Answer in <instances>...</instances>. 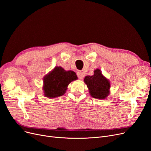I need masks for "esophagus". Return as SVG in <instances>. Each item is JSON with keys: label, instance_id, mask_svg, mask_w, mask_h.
Masks as SVG:
<instances>
[{"label": "esophagus", "instance_id": "34e87169", "mask_svg": "<svg viewBox=\"0 0 151 151\" xmlns=\"http://www.w3.org/2000/svg\"><path fill=\"white\" fill-rule=\"evenodd\" d=\"M77 75H78V77L79 78V79H80V80H82L83 78H84V74H83V73H82V72L80 71H78Z\"/></svg>", "mask_w": 151, "mask_h": 151}]
</instances>
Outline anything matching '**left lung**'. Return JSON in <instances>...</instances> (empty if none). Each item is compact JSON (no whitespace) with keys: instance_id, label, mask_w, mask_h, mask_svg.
<instances>
[{"instance_id":"1","label":"left lung","mask_w":151,"mask_h":151,"mask_svg":"<svg viewBox=\"0 0 151 151\" xmlns=\"http://www.w3.org/2000/svg\"><path fill=\"white\" fill-rule=\"evenodd\" d=\"M84 81L89 89L90 95L97 99H105L110 94V83L100 69L94 71V75L85 76Z\"/></svg>"}]
</instances>
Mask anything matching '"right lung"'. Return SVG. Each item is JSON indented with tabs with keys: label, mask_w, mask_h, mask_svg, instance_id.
Returning <instances> with one entry per match:
<instances>
[{
	"label": "right lung",
	"mask_w": 151,
	"mask_h": 151,
	"mask_svg": "<svg viewBox=\"0 0 151 151\" xmlns=\"http://www.w3.org/2000/svg\"><path fill=\"white\" fill-rule=\"evenodd\" d=\"M77 79L74 71H65L61 67H55L43 78L42 89L45 97L51 99L63 96L68 84Z\"/></svg>",
	"instance_id": "obj_1"
}]
</instances>
